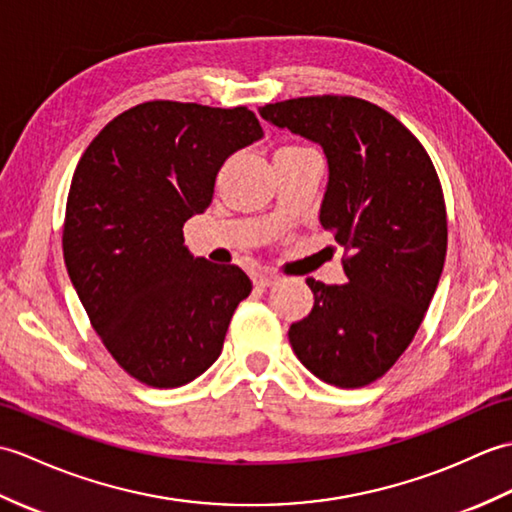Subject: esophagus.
Masks as SVG:
<instances>
[{"label": "esophagus", "mask_w": 512, "mask_h": 512, "mask_svg": "<svg viewBox=\"0 0 512 512\" xmlns=\"http://www.w3.org/2000/svg\"><path fill=\"white\" fill-rule=\"evenodd\" d=\"M278 280H280V276H276V274H267V271H265V274H258V276L254 278V285H256V287H260V289H267V287H274Z\"/></svg>", "instance_id": "esophagus-1"}]
</instances>
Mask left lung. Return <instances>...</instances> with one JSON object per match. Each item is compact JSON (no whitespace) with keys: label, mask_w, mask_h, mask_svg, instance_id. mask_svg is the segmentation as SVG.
<instances>
[{"label":"left lung","mask_w":512,"mask_h":512,"mask_svg":"<svg viewBox=\"0 0 512 512\" xmlns=\"http://www.w3.org/2000/svg\"><path fill=\"white\" fill-rule=\"evenodd\" d=\"M322 146L328 184L320 223L350 249L344 285L306 278L313 309L291 324L306 370L363 388L410 346L447 256V212L427 151L388 111L352 96H306L258 109Z\"/></svg>","instance_id":"obj_1"}]
</instances>
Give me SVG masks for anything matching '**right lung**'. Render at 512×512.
<instances>
[{
	"instance_id": "right-lung-1",
	"label": "right lung",
	"mask_w": 512,
	"mask_h": 512,
	"mask_svg": "<svg viewBox=\"0 0 512 512\" xmlns=\"http://www.w3.org/2000/svg\"><path fill=\"white\" fill-rule=\"evenodd\" d=\"M260 138L247 107L151 100L113 118L74 170L67 274L111 357L151 388L206 372L252 293L243 269L190 254L184 223L212 203L227 157Z\"/></svg>"
}]
</instances>
